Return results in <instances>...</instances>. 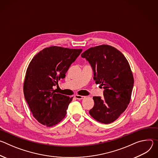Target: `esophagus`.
<instances>
[{
    "mask_svg": "<svg viewBox=\"0 0 158 158\" xmlns=\"http://www.w3.org/2000/svg\"><path fill=\"white\" fill-rule=\"evenodd\" d=\"M74 97H75V98H76L77 99H79V100L83 99L85 98L84 96H79V95H75Z\"/></svg>",
    "mask_w": 158,
    "mask_h": 158,
    "instance_id": "34e87169",
    "label": "esophagus"
}]
</instances>
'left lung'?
<instances>
[{"label": "left lung", "instance_id": "1", "mask_svg": "<svg viewBox=\"0 0 158 158\" xmlns=\"http://www.w3.org/2000/svg\"><path fill=\"white\" fill-rule=\"evenodd\" d=\"M92 67L94 80L104 89V97L94 96L89 114L96 121L110 124L116 121L129 104L134 78L125 56L108 45L89 48L81 54Z\"/></svg>", "mask_w": 158, "mask_h": 158}]
</instances>
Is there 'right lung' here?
<instances>
[{
	"mask_svg": "<svg viewBox=\"0 0 158 158\" xmlns=\"http://www.w3.org/2000/svg\"><path fill=\"white\" fill-rule=\"evenodd\" d=\"M82 50L51 46L44 49L31 61L24 83V94L33 116L48 127L60 122L73 100L56 93L53 87L65 77L71 64Z\"/></svg>",
	"mask_w": 158,
	"mask_h": 158,
	"instance_id": "obj_1",
	"label": "right lung"
}]
</instances>
